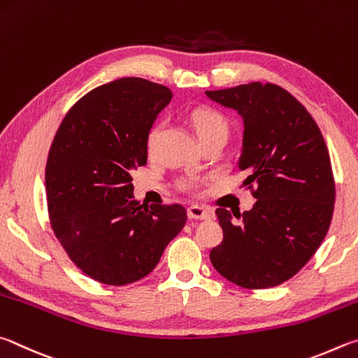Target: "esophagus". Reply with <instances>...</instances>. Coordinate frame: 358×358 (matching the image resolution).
I'll return each instance as SVG.
<instances>
[{
  "label": "esophagus",
  "instance_id": "1",
  "mask_svg": "<svg viewBox=\"0 0 358 358\" xmlns=\"http://www.w3.org/2000/svg\"><path fill=\"white\" fill-rule=\"evenodd\" d=\"M189 217L193 220H209L212 214L201 206H192V208H189Z\"/></svg>",
  "mask_w": 358,
  "mask_h": 358
}]
</instances>
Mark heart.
<instances>
[{
	"mask_svg": "<svg viewBox=\"0 0 358 358\" xmlns=\"http://www.w3.org/2000/svg\"><path fill=\"white\" fill-rule=\"evenodd\" d=\"M192 124L195 127V131L199 140L209 136H224L228 135V121L220 111L209 106H203V108H196L192 113ZM162 130V122H155L152 127L149 129L146 136V148L152 150L155 148V143L159 140Z\"/></svg>",
	"mask_w": 358,
	"mask_h": 358,
	"instance_id": "obj_1",
	"label": "heart"
}]
</instances>
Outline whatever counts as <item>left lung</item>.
<instances>
[{"mask_svg": "<svg viewBox=\"0 0 358 358\" xmlns=\"http://www.w3.org/2000/svg\"><path fill=\"white\" fill-rule=\"evenodd\" d=\"M204 94L242 117L237 168L248 174L243 185H258L250 210L217 209L223 242L210 262L237 286H278L310 261L329 231L335 182L327 146L305 106L277 85Z\"/></svg>", "mask_w": 358, "mask_h": 358, "instance_id": "left-lung-1", "label": "left lung"}]
</instances>
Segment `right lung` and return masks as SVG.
<instances>
[{
	"label": "right lung",
	"instance_id": "1",
	"mask_svg": "<svg viewBox=\"0 0 358 358\" xmlns=\"http://www.w3.org/2000/svg\"><path fill=\"white\" fill-rule=\"evenodd\" d=\"M166 86L125 77L96 87L62 119L50 148V223L75 266L103 285L146 277L187 223L179 204H140L131 169L146 165V136L171 102Z\"/></svg>",
	"mask_w": 358,
	"mask_h": 358
}]
</instances>
